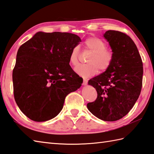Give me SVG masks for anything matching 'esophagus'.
Wrapping results in <instances>:
<instances>
[{"label":"esophagus","instance_id":"obj_1","mask_svg":"<svg viewBox=\"0 0 154 154\" xmlns=\"http://www.w3.org/2000/svg\"><path fill=\"white\" fill-rule=\"evenodd\" d=\"M87 84H88V80L85 79V78H84V79H83V85L86 86V85H87Z\"/></svg>","mask_w":154,"mask_h":154}]
</instances>
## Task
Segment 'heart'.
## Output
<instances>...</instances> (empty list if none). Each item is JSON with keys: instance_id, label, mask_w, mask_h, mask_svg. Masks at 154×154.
Listing matches in <instances>:
<instances>
[{"instance_id": "b5f03b06", "label": "heart", "mask_w": 154, "mask_h": 154, "mask_svg": "<svg viewBox=\"0 0 154 154\" xmlns=\"http://www.w3.org/2000/svg\"><path fill=\"white\" fill-rule=\"evenodd\" d=\"M84 46L87 50L92 52V54L88 60V64L78 65L75 68L76 73L83 77H88L98 73L99 69L101 71L108 70L112 63L114 55L112 51L106 49V44L98 38L90 37L85 40ZM79 54V47H74L69 57L72 65L78 64Z\"/></svg>"}]
</instances>
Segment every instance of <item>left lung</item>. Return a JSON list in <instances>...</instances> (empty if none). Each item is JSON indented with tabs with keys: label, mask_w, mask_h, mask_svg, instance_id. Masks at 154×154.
<instances>
[{
	"label": "left lung",
	"mask_w": 154,
	"mask_h": 154,
	"mask_svg": "<svg viewBox=\"0 0 154 154\" xmlns=\"http://www.w3.org/2000/svg\"><path fill=\"white\" fill-rule=\"evenodd\" d=\"M114 55L110 66L88 81L96 90L88 110L100 120L116 121L125 116L138 99L142 86L143 63L136 45L125 33L108 30L103 34Z\"/></svg>",
	"instance_id": "obj_1"
}]
</instances>
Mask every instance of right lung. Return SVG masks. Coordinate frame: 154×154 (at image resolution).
<instances>
[{
	"mask_svg": "<svg viewBox=\"0 0 154 154\" xmlns=\"http://www.w3.org/2000/svg\"><path fill=\"white\" fill-rule=\"evenodd\" d=\"M76 34L38 32L22 45L12 72L14 97L23 114L35 122L57 116L64 100L80 88L83 80L69 64Z\"/></svg>",
	"mask_w": 154,
	"mask_h": 154,
	"instance_id": "right-lung-1",
	"label": "right lung"
}]
</instances>
